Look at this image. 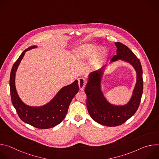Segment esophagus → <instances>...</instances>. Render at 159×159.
Listing matches in <instances>:
<instances>
[{
  "label": "esophagus",
  "instance_id": "1",
  "mask_svg": "<svg viewBox=\"0 0 159 159\" xmlns=\"http://www.w3.org/2000/svg\"><path fill=\"white\" fill-rule=\"evenodd\" d=\"M78 81H79V86L80 90H83L84 89V87H85V85L87 84L86 79H85L83 77H80L78 79Z\"/></svg>",
  "mask_w": 159,
  "mask_h": 159
}]
</instances>
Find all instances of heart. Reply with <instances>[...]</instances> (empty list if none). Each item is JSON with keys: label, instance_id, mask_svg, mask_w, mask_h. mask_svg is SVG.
Masks as SVG:
<instances>
[{"label": "heart", "instance_id": "heart-1", "mask_svg": "<svg viewBox=\"0 0 159 159\" xmlns=\"http://www.w3.org/2000/svg\"><path fill=\"white\" fill-rule=\"evenodd\" d=\"M98 47L93 44H85L75 48L74 51V55L78 60H85L90 56L89 64L93 67L99 65L106 55V50L104 48L98 50Z\"/></svg>", "mask_w": 159, "mask_h": 159}]
</instances>
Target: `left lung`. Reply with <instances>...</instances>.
Returning <instances> with one entry per match:
<instances>
[{"label":"left lung","instance_id":"obj_1","mask_svg":"<svg viewBox=\"0 0 159 159\" xmlns=\"http://www.w3.org/2000/svg\"><path fill=\"white\" fill-rule=\"evenodd\" d=\"M116 55L111 61L122 60L131 64L137 72V83L132 97L124 106L112 105L107 102L101 89V80L104 66L89 74V81L84 91L87 95V107L92 119L107 126H116L123 124L137 111L143 93L142 68L139 59L124 44L116 42Z\"/></svg>","mask_w":159,"mask_h":159}]
</instances>
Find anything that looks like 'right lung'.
Masks as SVG:
<instances>
[{
	"mask_svg": "<svg viewBox=\"0 0 159 159\" xmlns=\"http://www.w3.org/2000/svg\"><path fill=\"white\" fill-rule=\"evenodd\" d=\"M36 47L32 46L26 49L13 65L10 75L11 97L12 103L22 121L39 129H48L57 126L64 120L72 99L79 92V87L78 80H75L63 87L50 102L43 106L31 107L22 102L15 86L16 72L25 52Z\"/></svg>",
	"mask_w": 159,
	"mask_h": 159,
	"instance_id": "right-lung-1",
	"label": "right lung"
}]
</instances>
